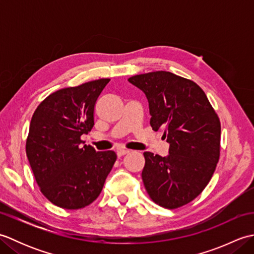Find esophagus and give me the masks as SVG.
<instances>
[{
    "instance_id": "34e87169",
    "label": "esophagus",
    "mask_w": 254,
    "mask_h": 254,
    "mask_svg": "<svg viewBox=\"0 0 254 254\" xmlns=\"http://www.w3.org/2000/svg\"><path fill=\"white\" fill-rule=\"evenodd\" d=\"M130 153V150L128 149H119V150H117V155H118V157H122V156H124V155H127V154H128Z\"/></svg>"
}]
</instances>
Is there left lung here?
<instances>
[{
	"instance_id": "left-lung-1",
	"label": "left lung",
	"mask_w": 254,
	"mask_h": 254,
	"mask_svg": "<svg viewBox=\"0 0 254 254\" xmlns=\"http://www.w3.org/2000/svg\"><path fill=\"white\" fill-rule=\"evenodd\" d=\"M128 82L142 89L149 104L150 126L164 130L169 155L145 152L142 179L149 197L175 209L202 193L220 156V121L206 95L193 80L156 71Z\"/></svg>"
}]
</instances>
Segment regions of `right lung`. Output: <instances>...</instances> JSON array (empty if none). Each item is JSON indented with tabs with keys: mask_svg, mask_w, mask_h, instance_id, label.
<instances>
[{
	"mask_svg": "<svg viewBox=\"0 0 254 254\" xmlns=\"http://www.w3.org/2000/svg\"><path fill=\"white\" fill-rule=\"evenodd\" d=\"M110 78L57 90L31 118L26 154L41 193L64 209H79L99 196L117 160L113 150L96 152L80 136L94 127L97 98Z\"/></svg>",
	"mask_w": 254,
	"mask_h": 254,
	"instance_id": "obj_1",
	"label": "right lung"
}]
</instances>
